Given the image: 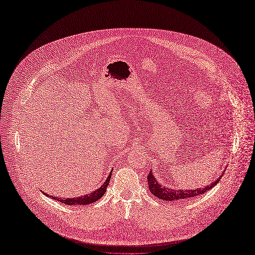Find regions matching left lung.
Segmentation results:
<instances>
[{
	"instance_id": "obj_1",
	"label": "left lung",
	"mask_w": 255,
	"mask_h": 255,
	"mask_svg": "<svg viewBox=\"0 0 255 255\" xmlns=\"http://www.w3.org/2000/svg\"><path fill=\"white\" fill-rule=\"evenodd\" d=\"M222 176H219L218 179H216L214 182L210 183L209 186L205 188H197L195 190H174L168 187H163L161 183L157 181V179L154 177L152 171H150L147 175V182H148V190L156 197L166 200V201H173V200H183L188 199L191 197H195L201 194H205L207 191L212 189L214 186L218 183V181L222 179Z\"/></svg>"
}]
</instances>
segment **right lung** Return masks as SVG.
Here are the masks:
<instances>
[{"instance_id":"add662e5","label":"right lung","mask_w":255,"mask_h":255,"mask_svg":"<svg viewBox=\"0 0 255 255\" xmlns=\"http://www.w3.org/2000/svg\"><path fill=\"white\" fill-rule=\"evenodd\" d=\"M113 172V171H112ZM112 172L110 173L109 177L107 178V180L104 181V183L102 184V186L97 189L96 191L90 193V194L87 195H84V196H80V197H73V198H61V197H56V196H52V195H48V194H45L47 196H49L50 198L55 199L57 201H60V203L62 204H66V205H69V206H76V205H89V204H93L95 203V201H97L98 199H100L103 195L105 191H107L108 189V186H109V182L111 180V176H112Z\"/></svg>"}]
</instances>
